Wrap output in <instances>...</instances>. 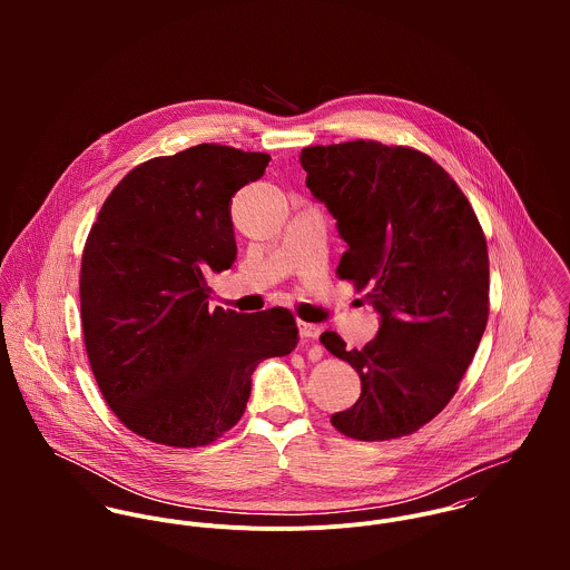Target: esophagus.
<instances>
[{
    "instance_id": "obj_1",
    "label": "esophagus",
    "mask_w": 570,
    "mask_h": 570,
    "mask_svg": "<svg viewBox=\"0 0 570 570\" xmlns=\"http://www.w3.org/2000/svg\"><path fill=\"white\" fill-rule=\"evenodd\" d=\"M298 331H301V337H305V340H318L323 333V326L298 323Z\"/></svg>"
}]
</instances>
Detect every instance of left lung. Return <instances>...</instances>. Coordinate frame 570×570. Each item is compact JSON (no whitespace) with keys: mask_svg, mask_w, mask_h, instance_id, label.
Returning a JSON list of instances; mask_svg holds the SVG:
<instances>
[{"mask_svg":"<svg viewBox=\"0 0 570 570\" xmlns=\"http://www.w3.org/2000/svg\"><path fill=\"white\" fill-rule=\"evenodd\" d=\"M301 164L346 244L337 276L368 287L380 316L360 351L335 331L321 335L362 382L331 423L360 441L412 434L454 397L488 326L483 228L450 173L421 151L355 140L307 147Z\"/></svg>","mask_w":570,"mask_h":570,"instance_id":"1","label":"left lung"}]
</instances>
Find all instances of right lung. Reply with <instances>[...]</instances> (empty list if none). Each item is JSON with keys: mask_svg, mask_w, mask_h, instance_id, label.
Returning a JSON list of instances; mask_svg holds the SVG:
<instances>
[{"mask_svg": "<svg viewBox=\"0 0 570 570\" xmlns=\"http://www.w3.org/2000/svg\"><path fill=\"white\" fill-rule=\"evenodd\" d=\"M267 154L197 145L129 170L82 249L87 357L105 402L136 434L208 445L244 414L258 362L296 346L294 316L237 314L208 301L210 272L233 267V197Z\"/></svg>", "mask_w": 570, "mask_h": 570, "instance_id": "1", "label": "right lung"}]
</instances>
